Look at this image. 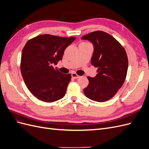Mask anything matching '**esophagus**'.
Segmentation results:
<instances>
[{
	"label": "esophagus",
	"instance_id": "34e87169",
	"mask_svg": "<svg viewBox=\"0 0 149 149\" xmlns=\"http://www.w3.org/2000/svg\"><path fill=\"white\" fill-rule=\"evenodd\" d=\"M71 76H72V78H73L74 79H77V78H78L79 77V76L76 73H72L71 74Z\"/></svg>",
	"mask_w": 149,
	"mask_h": 149
}]
</instances>
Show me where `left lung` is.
<instances>
[{"instance_id":"8db88e82","label":"left lung","mask_w":149,"mask_h":149,"mask_svg":"<svg viewBox=\"0 0 149 149\" xmlns=\"http://www.w3.org/2000/svg\"><path fill=\"white\" fill-rule=\"evenodd\" d=\"M94 46L91 64L97 68L95 77L88 76L89 84L84 89L85 96L97 102L109 100L124 84L128 68L125 49L112 36L95 31L81 38Z\"/></svg>"}]
</instances>
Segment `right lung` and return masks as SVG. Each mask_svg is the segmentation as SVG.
<instances>
[{"mask_svg":"<svg viewBox=\"0 0 149 149\" xmlns=\"http://www.w3.org/2000/svg\"><path fill=\"white\" fill-rule=\"evenodd\" d=\"M75 39L44 34L26 43L22 53L21 73L29 91L39 100L51 102L65 95L71 75L61 73L53 65L62 60L65 49Z\"/></svg>","mask_w":149,"mask_h":149,"instance_id":"add662e5","label":"right lung"}]
</instances>
